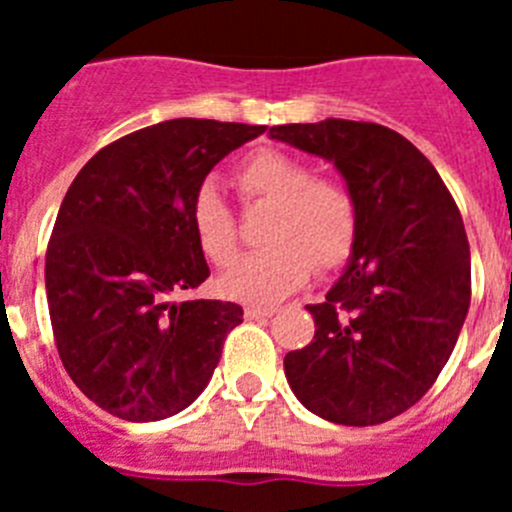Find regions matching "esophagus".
Masks as SVG:
<instances>
[{"label": "esophagus", "mask_w": 512, "mask_h": 512, "mask_svg": "<svg viewBox=\"0 0 512 512\" xmlns=\"http://www.w3.org/2000/svg\"><path fill=\"white\" fill-rule=\"evenodd\" d=\"M277 312V307H259V305H248L246 307V318L248 320H261V318H271Z\"/></svg>", "instance_id": "1"}]
</instances>
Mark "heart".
<instances>
[{"mask_svg": "<svg viewBox=\"0 0 512 512\" xmlns=\"http://www.w3.org/2000/svg\"><path fill=\"white\" fill-rule=\"evenodd\" d=\"M235 184L246 200L269 202L266 248L251 253L220 279V292L241 302L264 305L287 297L307 282L312 266L338 269L351 256L359 230L354 192L333 176H315V166L292 153H251L235 169ZM192 230L205 259L230 266L238 256L235 215L212 184L192 200Z\"/></svg>", "mask_w": 512, "mask_h": 512, "instance_id": "1", "label": "heart"}]
</instances>
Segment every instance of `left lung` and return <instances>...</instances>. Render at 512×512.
<instances>
[{
  "label": "left lung",
  "mask_w": 512,
  "mask_h": 512,
  "mask_svg": "<svg viewBox=\"0 0 512 512\" xmlns=\"http://www.w3.org/2000/svg\"><path fill=\"white\" fill-rule=\"evenodd\" d=\"M269 135L333 161L359 205L351 261L325 302L307 305L315 336L284 356L287 382L330 423H384L431 390L467 318L461 212L431 161L377 122L330 117Z\"/></svg>",
  "instance_id": "obj_1"
}]
</instances>
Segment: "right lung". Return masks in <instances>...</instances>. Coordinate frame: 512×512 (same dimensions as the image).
<instances>
[{"mask_svg": "<svg viewBox=\"0 0 512 512\" xmlns=\"http://www.w3.org/2000/svg\"><path fill=\"white\" fill-rule=\"evenodd\" d=\"M264 125L179 117L94 153L58 210L45 292L58 356L99 408L133 423L164 420L210 382L243 307L171 302L210 266L192 200L217 161Z\"/></svg>", "mask_w": 512, "mask_h": 512, "instance_id": "1", "label": "right lung"}]
</instances>
